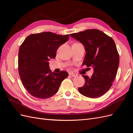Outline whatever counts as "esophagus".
Masks as SVG:
<instances>
[{
	"label": "esophagus",
	"mask_w": 133,
	"mask_h": 133,
	"mask_svg": "<svg viewBox=\"0 0 133 133\" xmlns=\"http://www.w3.org/2000/svg\"><path fill=\"white\" fill-rule=\"evenodd\" d=\"M69 75H71V76H73V77H75V76H76L78 75L77 74L74 73H69Z\"/></svg>",
	"instance_id": "esophagus-1"
}]
</instances>
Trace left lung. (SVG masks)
Here are the masks:
<instances>
[{
    "mask_svg": "<svg viewBox=\"0 0 133 133\" xmlns=\"http://www.w3.org/2000/svg\"><path fill=\"white\" fill-rule=\"evenodd\" d=\"M70 36L85 48L87 53L83 65L94 69L90 78L83 75L85 84L78 90L87 97H100L111 88L117 73L119 56L115 43L111 37L98 29H88Z\"/></svg>",
    "mask_w": 133,
    "mask_h": 133,
    "instance_id": "1",
    "label": "left lung"
}]
</instances>
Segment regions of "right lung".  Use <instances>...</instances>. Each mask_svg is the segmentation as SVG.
Instances as JSON below:
<instances>
[{"instance_id":"add662e5","label":"right lung","mask_w":133,"mask_h":133,"mask_svg":"<svg viewBox=\"0 0 133 133\" xmlns=\"http://www.w3.org/2000/svg\"><path fill=\"white\" fill-rule=\"evenodd\" d=\"M69 38L68 34L43 32L30 34L22 44L18 53L19 74L24 87L32 96L39 99L53 96L69 75L65 71L52 72L48 62L55 58L59 47Z\"/></svg>"}]
</instances>
